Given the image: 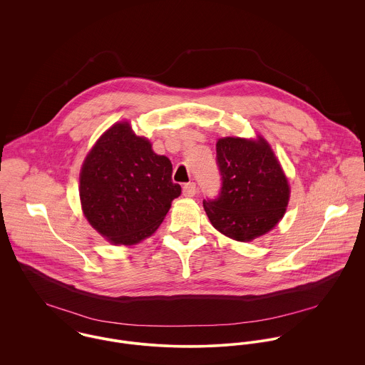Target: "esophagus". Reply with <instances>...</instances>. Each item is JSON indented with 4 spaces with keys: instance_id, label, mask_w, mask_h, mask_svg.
I'll return each mask as SVG.
<instances>
[{
    "instance_id": "obj_1",
    "label": "esophagus",
    "mask_w": 365,
    "mask_h": 365,
    "mask_svg": "<svg viewBox=\"0 0 365 365\" xmlns=\"http://www.w3.org/2000/svg\"><path fill=\"white\" fill-rule=\"evenodd\" d=\"M182 194H184V197H188V198L194 197V195L197 194V185H195V182H187V184L182 187Z\"/></svg>"
}]
</instances>
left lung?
<instances>
[{
  "label": "left lung",
  "mask_w": 365,
  "mask_h": 365,
  "mask_svg": "<svg viewBox=\"0 0 365 365\" xmlns=\"http://www.w3.org/2000/svg\"><path fill=\"white\" fill-rule=\"evenodd\" d=\"M216 163L220 192L204 201L212 226L237 242L269 232L287 210L289 184L268 142L261 136L222 138L216 143Z\"/></svg>",
  "instance_id": "8db88e82"
}]
</instances>
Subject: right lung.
<instances>
[{
    "label": "right lung",
    "instance_id": "right-lung-1",
    "mask_svg": "<svg viewBox=\"0 0 365 365\" xmlns=\"http://www.w3.org/2000/svg\"><path fill=\"white\" fill-rule=\"evenodd\" d=\"M173 165L129 122L112 125L86 157L80 200L90 225L113 245H136L152 236L181 187Z\"/></svg>",
    "mask_w": 365,
    "mask_h": 365
}]
</instances>
